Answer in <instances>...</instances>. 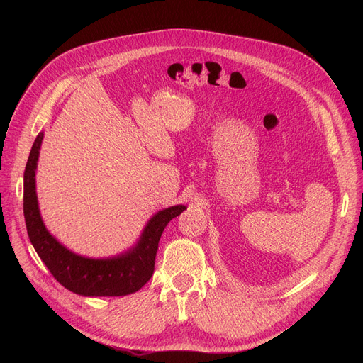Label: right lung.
<instances>
[{"instance_id": "right-lung-1", "label": "right lung", "mask_w": 363, "mask_h": 363, "mask_svg": "<svg viewBox=\"0 0 363 363\" xmlns=\"http://www.w3.org/2000/svg\"><path fill=\"white\" fill-rule=\"evenodd\" d=\"M43 138L44 132L38 133L23 177V213L35 252L65 289L79 296L118 297L138 291L155 272L159 241L166 225L186 207L178 204L157 212L145 225L138 242L119 256L89 259L76 255L47 231L38 207L35 170Z\"/></svg>"}]
</instances>
